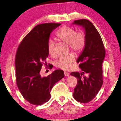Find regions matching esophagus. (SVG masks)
Returning <instances> with one entry per match:
<instances>
[{
  "label": "esophagus",
  "mask_w": 121,
  "mask_h": 121,
  "mask_svg": "<svg viewBox=\"0 0 121 121\" xmlns=\"http://www.w3.org/2000/svg\"><path fill=\"white\" fill-rule=\"evenodd\" d=\"M64 75L66 77H69V73L67 72H64Z\"/></svg>",
  "instance_id": "obj_1"
}]
</instances>
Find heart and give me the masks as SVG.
Wrapping results in <instances>:
<instances>
[{
	"mask_svg": "<svg viewBox=\"0 0 121 121\" xmlns=\"http://www.w3.org/2000/svg\"><path fill=\"white\" fill-rule=\"evenodd\" d=\"M56 36L60 41L69 45L71 50L76 54L80 53L85 48L86 41V34L82 30L76 31L73 27L65 26L57 31ZM55 45L53 40H49L48 51L49 56L52 58H56L57 56L55 52ZM75 60L76 57L74 54L69 53L59 58L56 61L55 65L59 69L68 70L72 66Z\"/></svg>",
	"mask_w": 121,
	"mask_h": 121,
	"instance_id": "obj_1",
	"label": "heart"
}]
</instances>
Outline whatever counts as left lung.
<instances>
[{"mask_svg": "<svg viewBox=\"0 0 121 121\" xmlns=\"http://www.w3.org/2000/svg\"><path fill=\"white\" fill-rule=\"evenodd\" d=\"M73 23L84 27L86 38L85 48L77 60L82 72L70 73L78 79L73 97L80 103H87L95 98L103 84L102 63L105 49L100 34L91 22L82 19Z\"/></svg>", "mask_w": 121, "mask_h": 121, "instance_id": "left-lung-1", "label": "left lung"}]
</instances>
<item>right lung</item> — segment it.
Returning <instances> with one entry per match:
<instances>
[{"instance_id":"right-lung-1","label":"right lung","mask_w":121,"mask_h":121,"mask_svg":"<svg viewBox=\"0 0 121 121\" xmlns=\"http://www.w3.org/2000/svg\"><path fill=\"white\" fill-rule=\"evenodd\" d=\"M60 23L40 24L24 37L15 56L16 81L23 97L34 105H42L51 99V91L56 83L64 77L62 70L57 69L47 77L40 75L46 59L49 35ZM48 69H52L48 65Z\"/></svg>"}]
</instances>
